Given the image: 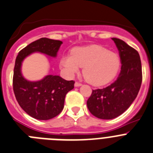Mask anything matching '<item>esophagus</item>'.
<instances>
[{
    "label": "esophagus",
    "instance_id": "esophagus-1",
    "mask_svg": "<svg viewBox=\"0 0 153 153\" xmlns=\"http://www.w3.org/2000/svg\"><path fill=\"white\" fill-rule=\"evenodd\" d=\"M74 86H75L76 87H79V86H82V84H81L80 83H78V82H76L75 84H74Z\"/></svg>",
    "mask_w": 153,
    "mask_h": 153
}]
</instances>
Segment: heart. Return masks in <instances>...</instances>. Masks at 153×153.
<instances>
[{
  "label": "heart",
  "mask_w": 153,
  "mask_h": 153,
  "mask_svg": "<svg viewBox=\"0 0 153 153\" xmlns=\"http://www.w3.org/2000/svg\"><path fill=\"white\" fill-rule=\"evenodd\" d=\"M60 67L67 76L72 77L83 68V75L89 83L102 86L113 80L120 69V56L100 45L75 47L71 53L62 56Z\"/></svg>",
  "instance_id": "b5f03b06"
}]
</instances>
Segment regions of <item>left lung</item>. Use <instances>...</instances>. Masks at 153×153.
Instances as JSON below:
<instances>
[{
    "instance_id": "obj_1",
    "label": "left lung",
    "mask_w": 153,
    "mask_h": 153,
    "mask_svg": "<svg viewBox=\"0 0 153 153\" xmlns=\"http://www.w3.org/2000/svg\"><path fill=\"white\" fill-rule=\"evenodd\" d=\"M112 40L118 49L122 64L120 75L106 88L93 90L86 102L90 113L102 120H112L123 114L137 97L143 79L139 53L123 40Z\"/></svg>"
}]
</instances>
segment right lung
Instances as JSON below:
<instances>
[{"instance_id":"add662e5","label":"right lung","mask_w":153,"mask_h":153,"mask_svg":"<svg viewBox=\"0 0 153 153\" xmlns=\"http://www.w3.org/2000/svg\"><path fill=\"white\" fill-rule=\"evenodd\" d=\"M63 42L40 38L19 52L13 70V89L21 107L29 116L40 120H51L60 114L64 106L65 97L74 88V80H66L56 75H47L38 81H29L23 76V60L34 52L56 57Z\"/></svg>"}]
</instances>
